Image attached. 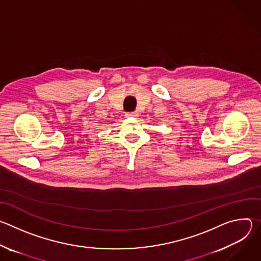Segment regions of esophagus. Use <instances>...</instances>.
Instances as JSON below:
<instances>
[{
    "label": "esophagus",
    "instance_id": "esophagus-1",
    "mask_svg": "<svg viewBox=\"0 0 261 261\" xmlns=\"http://www.w3.org/2000/svg\"><path fill=\"white\" fill-rule=\"evenodd\" d=\"M126 117H127V118H130V119H135V118L138 117V114L135 113V111H134V113H127V114H126Z\"/></svg>",
    "mask_w": 261,
    "mask_h": 261
}]
</instances>
